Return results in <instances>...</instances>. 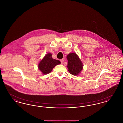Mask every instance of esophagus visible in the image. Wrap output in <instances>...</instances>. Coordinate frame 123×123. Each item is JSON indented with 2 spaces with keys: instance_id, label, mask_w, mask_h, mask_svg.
<instances>
[{
  "instance_id": "esophagus-1",
  "label": "esophagus",
  "mask_w": 123,
  "mask_h": 123,
  "mask_svg": "<svg viewBox=\"0 0 123 123\" xmlns=\"http://www.w3.org/2000/svg\"><path fill=\"white\" fill-rule=\"evenodd\" d=\"M64 59H61V60H60V62H61V63L62 64H63L64 63Z\"/></svg>"
}]
</instances>
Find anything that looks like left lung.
<instances>
[{"mask_svg": "<svg viewBox=\"0 0 123 123\" xmlns=\"http://www.w3.org/2000/svg\"><path fill=\"white\" fill-rule=\"evenodd\" d=\"M68 60L67 67L70 73L74 76L79 75L83 69V64L76 53L68 54L66 57Z\"/></svg>", "mask_w": 123, "mask_h": 123, "instance_id": "left-lung-1", "label": "left lung"}]
</instances>
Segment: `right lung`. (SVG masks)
<instances>
[{
    "mask_svg": "<svg viewBox=\"0 0 123 123\" xmlns=\"http://www.w3.org/2000/svg\"><path fill=\"white\" fill-rule=\"evenodd\" d=\"M60 64L59 60L53 59L52 54L48 53L40 61L38 67L43 74L46 75L50 73L55 66Z\"/></svg>",
    "mask_w": 123,
    "mask_h": 123,
    "instance_id": "1",
    "label": "right lung"
}]
</instances>
